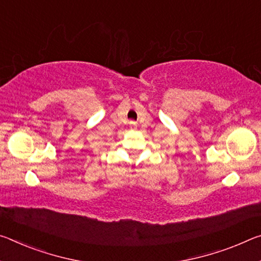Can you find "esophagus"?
I'll use <instances>...</instances> for the list:
<instances>
[{"label": "esophagus", "mask_w": 261, "mask_h": 261, "mask_svg": "<svg viewBox=\"0 0 261 261\" xmlns=\"http://www.w3.org/2000/svg\"><path fill=\"white\" fill-rule=\"evenodd\" d=\"M129 126H130V128H133V129H135V128H136V122L135 121H130L129 122Z\"/></svg>", "instance_id": "obj_1"}]
</instances>
